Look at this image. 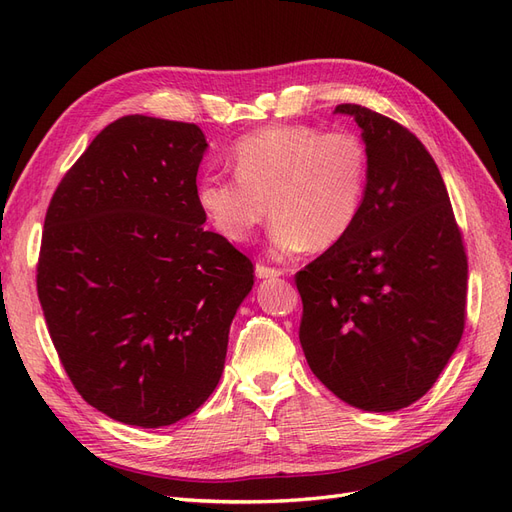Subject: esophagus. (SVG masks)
<instances>
[{
  "label": "esophagus",
  "instance_id": "34e87169",
  "mask_svg": "<svg viewBox=\"0 0 512 512\" xmlns=\"http://www.w3.org/2000/svg\"><path fill=\"white\" fill-rule=\"evenodd\" d=\"M256 275L262 277V280H271V277L284 275V271L282 269H275V267H267V265H256Z\"/></svg>",
  "mask_w": 512,
  "mask_h": 512
}]
</instances>
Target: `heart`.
Here are the masks:
<instances>
[{
	"instance_id": "1",
	"label": "heart",
	"mask_w": 512,
	"mask_h": 512,
	"mask_svg": "<svg viewBox=\"0 0 512 512\" xmlns=\"http://www.w3.org/2000/svg\"><path fill=\"white\" fill-rule=\"evenodd\" d=\"M235 175H207L198 205L226 239L243 243L273 209L271 243L280 254L342 243L361 218L369 188V153L352 132L271 126L232 147Z\"/></svg>"
}]
</instances>
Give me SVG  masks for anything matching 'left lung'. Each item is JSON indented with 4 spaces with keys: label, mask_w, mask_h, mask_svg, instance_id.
Here are the masks:
<instances>
[{
    "label": "left lung",
    "mask_w": 512,
    "mask_h": 512,
    "mask_svg": "<svg viewBox=\"0 0 512 512\" xmlns=\"http://www.w3.org/2000/svg\"><path fill=\"white\" fill-rule=\"evenodd\" d=\"M369 188L350 235L294 275L299 339L316 378L346 404L395 412L421 399L459 346L468 256L425 145L361 104Z\"/></svg>",
    "instance_id": "8db88e82"
}]
</instances>
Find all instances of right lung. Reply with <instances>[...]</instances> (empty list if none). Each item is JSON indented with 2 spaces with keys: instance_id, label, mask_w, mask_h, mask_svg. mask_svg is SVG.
Wrapping results in <instances>:
<instances>
[{
  "instance_id": "1",
  "label": "right lung",
  "mask_w": 512,
  "mask_h": 512,
  "mask_svg": "<svg viewBox=\"0 0 512 512\" xmlns=\"http://www.w3.org/2000/svg\"><path fill=\"white\" fill-rule=\"evenodd\" d=\"M194 123L121 117L91 141L46 209L38 299L74 389L136 427L173 425L220 382L254 265L196 198Z\"/></svg>"
}]
</instances>
